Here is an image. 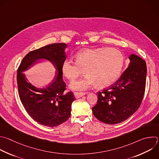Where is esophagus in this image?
Wrapping results in <instances>:
<instances>
[{
  "label": "esophagus",
  "instance_id": "esophagus-1",
  "mask_svg": "<svg viewBox=\"0 0 159 159\" xmlns=\"http://www.w3.org/2000/svg\"><path fill=\"white\" fill-rule=\"evenodd\" d=\"M87 93H85V92H74V96L75 98H80L81 97L85 95V94H87Z\"/></svg>",
  "mask_w": 159,
  "mask_h": 159
}]
</instances>
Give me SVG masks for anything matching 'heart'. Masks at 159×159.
<instances>
[{
    "instance_id": "heart-1",
    "label": "heart",
    "mask_w": 159,
    "mask_h": 159,
    "mask_svg": "<svg viewBox=\"0 0 159 159\" xmlns=\"http://www.w3.org/2000/svg\"><path fill=\"white\" fill-rule=\"evenodd\" d=\"M75 62L65 59L61 66L62 75L72 81L79 76L81 69L85 74L70 84L74 90L84 91L93 84L105 87L112 84L119 77L124 62L122 52L115 48H85L76 53Z\"/></svg>"
}]
</instances>
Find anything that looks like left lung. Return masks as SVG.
<instances>
[{
	"instance_id": "obj_1",
	"label": "left lung",
	"mask_w": 159,
	"mask_h": 159,
	"mask_svg": "<svg viewBox=\"0 0 159 159\" xmlns=\"http://www.w3.org/2000/svg\"><path fill=\"white\" fill-rule=\"evenodd\" d=\"M130 64L119 80L98 94L92 108L94 116L107 124H116L129 119L140 107L145 89V62L135 54L129 57Z\"/></svg>"
}]
</instances>
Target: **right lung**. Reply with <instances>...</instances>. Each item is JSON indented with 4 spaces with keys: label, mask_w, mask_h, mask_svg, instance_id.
I'll list each match as a JSON object with an SVG mask.
<instances>
[{
    "label": "right lung",
    "mask_w": 159,
    "mask_h": 159,
    "mask_svg": "<svg viewBox=\"0 0 159 159\" xmlns=\"http://www.w3.org/2000/svg\"><path fill=\"white\" fill-rule=\"evenodd\" d=\"M64 43H52L27 54L17 70V80L20 99L29 115L39 124L50 127L58 126L70 116L72 92L66 93L61 66L66 59ZM45 60L54 66L57 72L54 80L45 88H37L29 83L23 73L35 62Z\"/></svg>",
    "instance_id": "1"
}]
</instances>
